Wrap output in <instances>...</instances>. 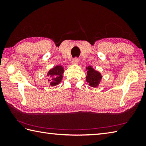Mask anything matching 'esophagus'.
Returning <instances> with one entry per match:
<instances>
[{
	"mask_svg": "<svg viewBox=\"0 0 146 146\" xmlns=\"http://www.w3.org/2000/svg\"><path fill=\"white\" fill-rule=\"evenodd\" d=\"M79 59L78 58H74L73 59V64H78V63H79Z\"/></svg>",
	"mask_w": 146,
	"mask_h": 146,
	"instance_id": "esophagus-1",
	"label": "esophagus"
}]
</instances>
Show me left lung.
<instances>
[{
    "label": "left lung",
    "instance_id": "obj_1",
    "mask_svg": "<svg viewBox=\"0 0 146 146\" xmlns=\"http://www.w3.org/2000/svg\"><path fill=\"white\" fill-rule=\"evenodd\" d=\"M86 81L88 83V85L94 88L97 87L102 79L101 73L99 71L94 69V68L92 66H86Z\"/></svg>",
    "mask_w": 146,
    "mask_h": 146
}]
</instances>
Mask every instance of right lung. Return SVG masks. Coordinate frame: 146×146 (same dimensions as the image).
Returning a JSON list of instances; mask_svg holds the SVG:
<instances>
[{
    "mask_svg": "<svg viewBox=\"0 0 146 146\" xmlns=\"http://www.w3.org/2000/svg\"><path fill=\"white\" fill-rule=\"evenodd\" d=\"M64 71V68L61 65H56L49 70L46 75V76L50 78V80H48V82H50L49 85L54 86L60 84L63 78Z\"/></svg>",
    "mask_w": 146,
    "mask_h": 146,
    "instance_id": "obj_1",
    "label": "right lung"
}]
</instances>
